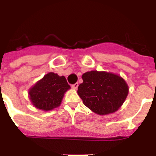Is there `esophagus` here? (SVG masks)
Instances as JSON below:
<instances>
[{"instance_id":"esophagus-1","label":"esophagus","mask_w":156,"mask_h":156,"mask_svg":"<svg viewBox=\"0 0 156 156\" xmlns=\"http://www.w3.org/2000/svg\"><path fill=\"white\" fill-rule=\"evenodd\" d=\"M78 86H79V83H76L72 85V88H73V89H75L76 90V89H77Z\"/></svg>"}]
</instances>
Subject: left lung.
<instances>
[{
    "instance_id": "8db88e82",
    "label": "left lung",
    "mask_w": 156,
    "mask_h": 156,
    "mask_svg": "<svg viewBox=\"0 0 156 156\" xmlns=\"http://www.w3.org/2000/svg\"><path fill=\"white\" fill-rule=\"evenodd\" d=\"M82 79L77 93L84 105L98 115L116 112L129 93L125 80L112 73L93 70L83 74Z\"/></svg>"
}]
</instances>
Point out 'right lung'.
Wrapping results in <instances>:
<instances>
[{
  "instance_id": "1",
  "label": "right lung",
  "mask_w": 156,
  "mask_h": 156,
  "mask_svg": "<svg viewBox=\"0 0 156 156\" xmlns=\"http://www.w3.org/2000/svg\"><path fill=\"white\" fill-rule=\"evenodd\" d=\"M69 89L64 76L51 72L30 88L29 98L35 108L51 111L60 106L65 93Z\"/></svg>"
}]
</instances>
